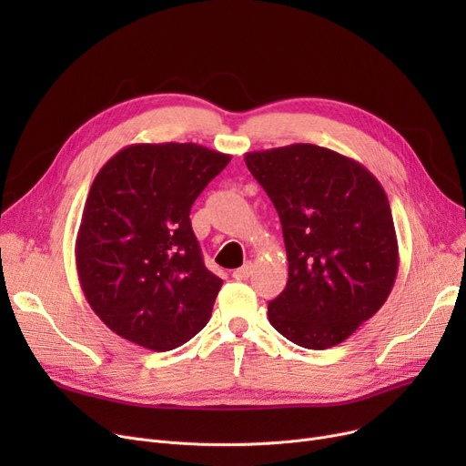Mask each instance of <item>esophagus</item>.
<instances>
[{"mask_svg":"<svg viewBox=\"0 0 466 466\" xmlns=\"http://www.w3.org/2000/svg\"><path fill=\"white\" fill-rule=\"evenodd\" d=\"M253 270H255V264L253 262H246L241 268H238V270L232 272V278L238 279V281H246V279L251 278Z\"/></svg>","mask_w":466,"mask_h":466,"instance_id":"esophagus-1","label":"esophagus"}]
</instances>
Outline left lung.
Wrapping results in <instances>:
<instances>
[{
  "mask_svg": "<svg viewBox=\"0 0 466 466\" xmlns=\"http://www.w3.org/2000/svg\"><path fill=\"white\" fill-rule=\"evenodd\" d=\"M278 209L289 260L268 319L292 344L329 350L385 304L399 243L380 181L353 158L311 143L246 155Z\"/></svg>",
  "mask_w": 466,
  "mask_h": 466,
  "instance_id": "1",
  "label": "left lung"
}]
</instances>
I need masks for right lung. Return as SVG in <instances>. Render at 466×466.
Wrapping results in <instances>:
<instances>
[{
	"label": "right lung",
	"instance_id": "add662e5",
	"mask_svg": "<svg viewBox=\"0 0 466 466\" xmlns=\"http://www.w3.org/2000/svg\"><path fill=\"white\" fill-rule=\"evenodd\" d=\"M230 158L196 143H136L97 171L76 260L86 302L115 334L169 351L209 321L223 279L206 268L188 215Z\"/></svg>",
	"mask_w": 466,
	"mask_h": 466
}]
</instances>
